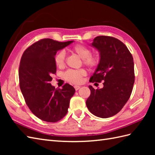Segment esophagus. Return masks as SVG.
Segmentation results:
<instances>
[{
	"instance_id": "1",
	"label": "esophagus",
	"mask_w": 155,
	"mask_h": 155,
	"mask_svg": "<svg viewBox=\"0 0 155 155\" xmlns=\"http://www.w3.org/2000/svg\"><path fill=\"white\" fill-rule=\"evenodd\" d=\"M74 87L76 91H78L81 88V86H79V85H74Z\"/></svg>"
}]
</instances>
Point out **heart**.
Masks as SVG:
<instances>
[{"label":"heart","instance_id":"obj_1","mask_svg":"<svg viewBox=\"0 0 155 155\" xmlns=\"http://www.w3.org/2000/svg\"><path fill=\"white\" fill-rule=\"evenodd\" d=\"M72 51L74 52L78 57L83 59V62L89 67H94L97 63L96 58L91 57V49L83 45H77L72 47ZM65 53L64 51H60L56 54L54 62L57 67H62L64 64ZM87 72L84 69L78 70H68L64 73V79L72 83H80L83 80V77L86 75Z\"/></svg>","mask_w":155,"mask_h":155}]
</instances>
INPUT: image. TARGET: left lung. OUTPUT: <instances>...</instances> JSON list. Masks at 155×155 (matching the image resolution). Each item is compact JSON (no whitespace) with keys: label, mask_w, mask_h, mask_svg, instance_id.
Returning <instances> with one entry per match:
<instances>
[{"label":"left lung","mask_w":155,"mask_h":155,"mask_svg":"<svg viewBox=\"0 0 155 155\" xmlns=\"http://www.w3.org/2000/svg\"><path fill=\"white\" fill-rule=\"evenodd\" d=\"M99 52L100 61L91 83L103 82V87L95 90L88 86L91 95L86 104L92 114L108 118L119 112L129 99L134 83L132 54L117 38L98 36L91 45Z\"/></svg>","instance_id":"left-lung-1"}]
</instances>
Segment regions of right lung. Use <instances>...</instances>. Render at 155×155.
Listing matches in <instances>:
<instances>
[{"mask_svg":"<svg viewBox=\"0 0 155 155\" xmlns=\"http://www.w3.org/2000/svg\"><path fill=\"white\" fill-rule=\"evenodd\" d=\"M44 38L35 42L23 53L19 66L20 88L27 106L40 119L55 123L67 113L74 87L65 84L55 88L50 81L57 71L54 57L58 51L73 42Z\"/></svg>","mask_w":155,"mask_h":155,"instance_id":"add662e5","label":"right lung"}]
</instances>
